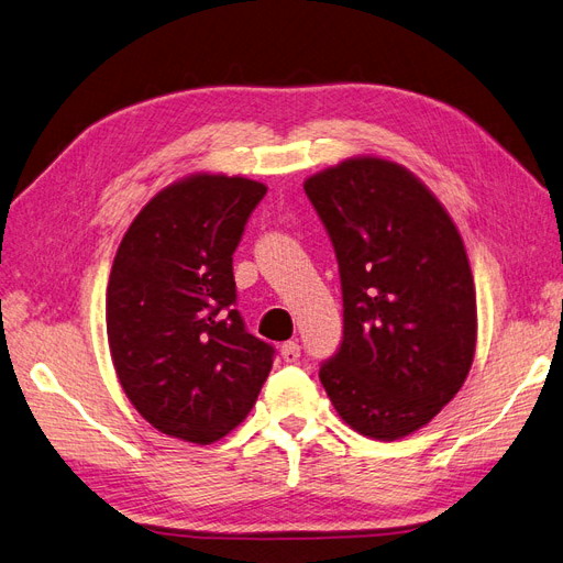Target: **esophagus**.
<instances>
[{
  "mask_svg": "<svg viewBox=\"0 0 563 563\" xmlns=\"http://www.w3.org/2000/svg\"><path fill=\"white\" fill-rule=\"evenodd\" d=\"M279 354H282V358L286 361V363H296L298 358H300V344L298 342H284L282 346H279Z\"/></svg>",
  "mask_w": 563,
  "mask_h": 563,
  "instance_id": "obj_1",
  "label": "esophagus"
}]
</instances>
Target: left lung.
<instances>
[{
    "instance_id": "1",
    "label": "left lung",
    "mask_w": 563,
    "mask_h": 563,
    "mask_svg": "<svg viewBox=\"0 0 563 563\" xmlns=\"http://www.w3.org/2000/svg\"><path fill=\"white\" fill-rule=\"evenodd\" d=\"M340 265L344 338L319 379L346 426L373 440L423 429L466 382L475 282L450 211L415 174L354 156L305 179Z\"/></svg>"
}]
</instances>
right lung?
Returning a JSON list of instances; mask_svg holds the SVG:
<instances>
[{
	"label": "right lung",
	"instance_id": "right-lung-1",
	"mask_svg": "<svg viewBox=\"0 0 563 563\" xmlns=\"http://www.w3.org/2000/svg\"><path fill=\"white\" fill-rule=\"evenodd\" d=\"M267 186L196 172L153 196L107 284V338L128 400L153 429L211 444L246 419L275 349L246 333L232 251Z\"/></svg>",
	"mask_w": 563,
	"mask_h": 563
}]
</instances>
